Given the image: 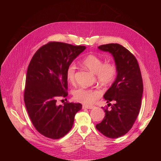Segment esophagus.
Instances as JSON below:
<instances>
[{"instance_id": "34e87169", "label": "esophagus", "mask_w": 161, "mask_h": 161, "mask_svg": "<svg viewBox=\"0 0 161 161\" xmlns=\"http://www.w3.org/2000/svg\"><path fill=\"white\" fill-rule=\"evenodd\" d=\"M94 108V106H88V105H82V109H91Z\"/></svg>"}]
</instances>
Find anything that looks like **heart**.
<instances>
[{
  "instance_id": "b5f03b06",
  "label": "heart",
  "mask_w": 161,
  "mask_h": 161,
  "mask_svg": "<svg viewBox=\"0 0 161 161\" xmlns=\"http://www.w3.org/2000/svg\"><path fill=\"white\" fill-rule=\"evenodd\" d=\"M82 63L87 69L96 74L97 79L101 84L109 85L115 80L118 70L114 63L108 62L104 64V61L102 58L94 54H89L85 56L82 59ZM75 72L76 66L74 63H71L68 66L66 71L68 81L70 82L75 81ZM99 96V91L82 87H80L73 92L74 99L76 101L86 105L93 103Z\"/></svg>"
}]
</instances>
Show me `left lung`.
I'll return each mask as SVG.
<instances>
[{
	"label": "left lung",
	"instance_id": "1",
	"mask_svg": "<svg viewBox=\"0 0 161 161\" xmlns=\"http://www.w3.org/2000/svg\"><path fill=\"white\" fill-rule=\"evenodd\" d=\"M113 56L118 70L116 79L103 95L107 103L114 101L111 110L104 109L105 115L96 125L100 132L110 138L125 135L137 118L143 93V82L138 62L128 50L118 43L98 47Z\"/></svg>",
	"mask_w": 161,
	"mask_h": 161
}]
</instances>
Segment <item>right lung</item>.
Instances as JSON below:
<instances>
[{
	"instance_id": "1",
	"label": "right lung",
	"mask_w": 161,
	"mask_h": 161,
	"mask_svg": "<svg viewBox=\"0 0 161 161\" xmlns=\"http://www.w3.org/2000/svg\"><path fill=\"white\" fill-rule=\"evenodd\" d=\"M86 49L84 46L51 42L42 46L28 66L24 101L34 127L52 139L64 136L72 128L79 103L56 105L58 97L68 95V66Z\"/></svg>"
}]
</instances>
